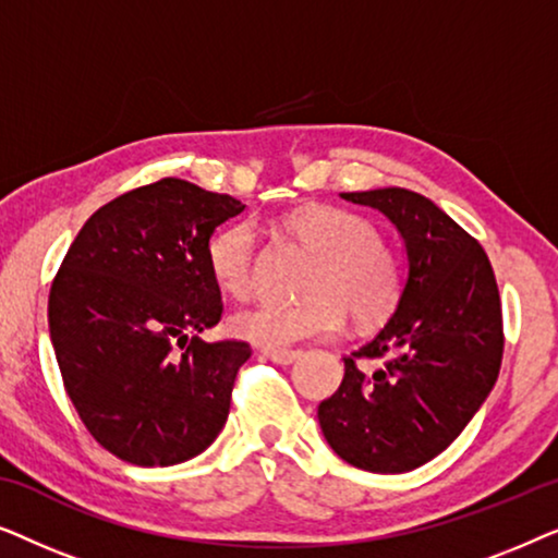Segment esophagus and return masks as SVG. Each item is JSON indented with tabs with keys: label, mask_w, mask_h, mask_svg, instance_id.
I'll return each instance as SVG.
<instances>
[{
	"label": "esophagus",
	"mask_w": 558,
	"mask_h": 558,
	"mask_svg": "<svg viewBox=\"0 0 558 558\" xmlns=\"http://www.w3.org/2000/svg\"><path fill=\"white\" fill-rule=\"evenodd\" d=\"M264 355L279 365H289L302 355V350H264Z\"/></svg>",
	"instance_id": "obj_1"
}]
</instances>
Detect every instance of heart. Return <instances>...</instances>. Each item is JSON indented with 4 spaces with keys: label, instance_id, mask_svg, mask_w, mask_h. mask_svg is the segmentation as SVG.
Segmentation results:
<instances>
[{
    "label": "heart",
    "instance_id": "1",
    "mask_svg": "<svg viewBox=\"0 0 558 558\" xmlns=\"http://www.w3.org/2000/svg\"><path fill=\"white\" fill-rule=\"evenodd\" d=\"M284 231L315 254L302 302H258L228 319L235 338L266 350H284L304 338L338 332L345 312L357 327H376L399 310L403 266L365 216L338 205H304L284 218ZM256 228L231 223L208 243V266L216 284L246 296L256 284Z\"/></svg>",
    "mask_w": 558,
    "mask_h": 558
}]
</instances>
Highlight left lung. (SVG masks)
<instances>
[{
  "mask_svg": "<svg viewBox=\"0 0 558 558\" xmlns=\"http://www.w3.org/2000/svg\"><path fill=\"white\" fill-rule=\"evenodd\" d=\"M342 197L399 228L409 279L393 317L345 355L317 418L348 464L396 475L445 452L493 391L506 345L500 294L485 248L429 197L403 187Z\"/></svg>",
  "mask_w": 558,
  "mask_h": 558,
  "instance_id": "8db88e82",
  "label": "left lung"
}]
</instances>
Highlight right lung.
Returning a JSON list of instances; mask_svg holds the SVG:
<instances>
[{
  "label": "right lung",
  "instance_id": "add662e5",
  "mask_svg": "<svg viewBox=\"0 0 558 558\" xmlns=\"http://www.w3.org/2000/svg\"><path fill=\"white\" fill-rule=\"evenodd\" d=\"M243 208L180 178L129 190L86 220L52 279L48 323L65 393L119 460L167 468L223 429L251 345L201 340L223 315L208 243Z\"/></svg>",
  "mask_w": 558,
  "mask_h": 558
}]
</instances>
